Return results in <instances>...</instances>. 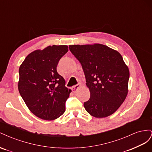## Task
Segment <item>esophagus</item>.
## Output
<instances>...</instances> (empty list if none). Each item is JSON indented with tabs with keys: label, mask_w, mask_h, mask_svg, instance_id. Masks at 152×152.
<instances>
[{
	"label": "esophagus",
	"mask_w": 152,
	"mask_h": 152,
	"mask_svg": "<svg viewBox=\"0 0 152 152\" xmlns=\"http://www.w3.org/2000/svg\"><path fill=\"white\" fill-rule=\"evenodd\" d=\"M80 87H81V85L80 84H78L74 86H73L72 87V90L73 93H75V92H77V91L79 89Z\"/></svg>",
	"instance_id": "1"
}]
</instances>
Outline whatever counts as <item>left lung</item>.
<instances>
[{"instance_id":"left-lung-1","label":"left lung","mask_w":152,"mask_h":152,"mask_svg":"<svg viewBox=\"0 0 152 152\" xmlns=\"http://www.w3.org/2000/svg\"><path fill=\"white\" fill-rule=\"evenodd\" d=\"M69 49L81 64L90 91L86 110L96 118L111 115L128 93L129 70L121 54L101 44L70 45Z\"/></svg>"}]
</instances>
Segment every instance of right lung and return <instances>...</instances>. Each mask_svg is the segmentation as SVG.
Instances as JSON below:
<instances>
[{
	"label": "right lung",
	"mask_w": 152,
	"mask_h": 152,
	"mask_svg": "<svg viewBox=\"0 0 152 152\" xmlns=\"http://www.w3.org/2000/svg\"><path fill=\"white\" fill-rule=\"evenodd\" d=\"M68 50L66 45H49L30 53L20 66V94L30 112L43 120H55L65 112L72 91L56 67Z\"/></svg>",
	"instance_id": "add662e5"
}]
</instances>
